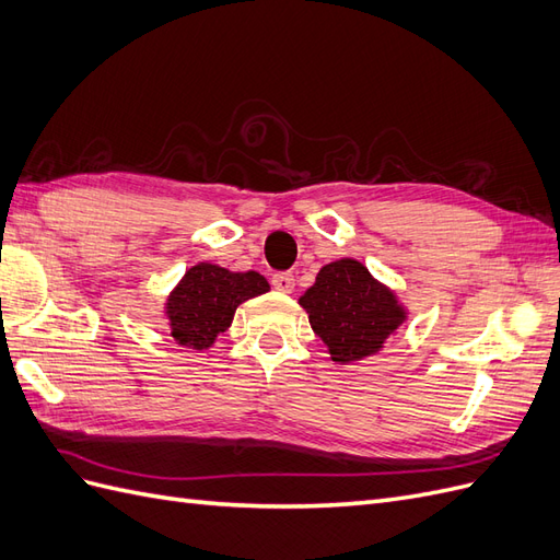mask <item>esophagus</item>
Wrapping results in <instances>:
<instances>
[{"label": "esophagus", "instance_id": "34e87169", "mask_svg": "<svg viewBox=\"0 0 560 560\" xmlns=\"http://www.w3.org/2000/svg\"><path fill=\"white\" fill-rule=\"evenodd\" d=\"M270 282H273V287L280 292H292L294 290V276L292 273H276L273 278H270Z\"/></svg>", "mask_w": 560, "mask_h": 560}]
</instances>
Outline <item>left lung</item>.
I'll use <instances>...</instances> for the list:
<instances>
[{"label":"left lung","mask_w":560,"mask_h":560,"mask_svg":"<svg viewBox=\"0 0 560 560\" xmlns=\"http://www.w3.org/2000/svg\"><path fill=\"white\" fill-rule=\"evenodd\" d=\"M299 303L338 364L378 352L385 338L404 322L395 294L354 259L322 266L315 284Z\"/></svg>","instance_id":"left-lung-1"}]
</instances>
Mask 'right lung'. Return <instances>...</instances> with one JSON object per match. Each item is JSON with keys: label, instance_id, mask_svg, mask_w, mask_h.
<instances>
[{"label": "right lung", "instance_id": "1", "mask_svg": "<svg viewBox=\"0 0 560 560\" xmlns=\"http://www.w3.org/2000/svg\"><path fill=\"white\" fill-rule=\"evenodd\" d=\"M264 292H268V282L254 270L231 273L214 264L189 268L167 299L173 338L184 348H210L229 329L235 308Z\"/></svg>", "mask_w": 560, "mask_h": 560}]
</instances>
